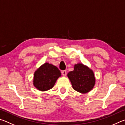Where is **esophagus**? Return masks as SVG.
I'll list each match as a JSON object with an SVG mask.
<instances>
[{"mask_svg":"<svg viewBox=\"0 0 125 125\" xmlns=\"http://www.w3.org/2000/svg\"><path fill=\"white\" fill-rule=\"evenodd\" d=\"M62 74L63 76H65L67 74V71H62Z\"/></svg>","mask_w":125,"mask_h":125,"instance_id":"obj_1","label":"esophagus"}]
</instances>
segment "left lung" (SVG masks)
Instances as JSON below:
<instances>
[{
	"label": "left lung",
	"mask_w": 125,
	"mask_h": 125,
	"mask_svg": "<svg viewBox=\"0 0 125 125\" xmlns=\"http://www.w3.org/2000/svg\"><path fill=\"white\" fill-rule=\"evenodd\" d=\"M67 75L74 89L81 93L89 92L95 83L93 72L81 63L75 64L74 70L69 72Z\"/></svg>",
	"instance_id": "8db88e82"
}]
</instances>
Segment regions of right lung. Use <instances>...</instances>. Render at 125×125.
I'll return each mask as SVG.
<instances>
[{
	"label": "right lung",
	"mask_w": 125,
	"mask_h": 125,
	"mask_svg": "<svg viewBox=\"0 0 125 125\" xmlns=\"http://www.w3.org/2000/svg\"><path fill=\"white\" fill-rule=\"evenodd\" d=\"M61 75V72L57 67L46 63L35 71L33 85L40 91L48 90L53 87Z\"/></svg>",
	"instance_id": "add662e5"
}]
</instances>
